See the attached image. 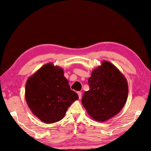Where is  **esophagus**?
<instances>
[{"label":"esophagus","mask_w":151,"mask_h":151,"mask_svg":"<svg viewBox=\"0 0 151 151\" xmlns=\"http://www.w3.org/2000/svg\"><path fill=\"white\" fill-rule=\"evenodd\" d=\"M77 93H78V97H79V99H81V97H82V93H81V91H78V92H77Z\"/></svg>","instance_id":"esophagus-1"}]
</instances>
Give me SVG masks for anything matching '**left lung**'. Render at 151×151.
Returning <instances> with one entry per match:
<instances>
[{"label": "left lung", "mask_w": 151, "mask_h": 151, "mask_svg": "<svg viewBox=\"0 0 151 151\" xmlns=\"http://www.w3.org/2000/svg\"><path fill=\"white\" fill-rule=\"evenodd\" d=\"M89 89L82 103L93 119L104 122L114 117L126 103L129 86L116 67L107 61L93 70L88 79Z\"/></svg>", "instance_id": "1"}]
</instances>
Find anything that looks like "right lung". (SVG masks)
Instances as JSON below:
<instances>
[{"label": "right lung", "mask_w": 151, "mask_h": 151, "mask_svg": "<svg viewBox=\"0 0 151 151\" xmlns=\"http://www.w3.org/2000/svg\"><path fill=\"white\" fill-rule=\"evenodd\" d=\"M62 67L47 63L28 78L25 99L33 114L45 123L62 120L67 109L78 99L70 89Z\"/></svg>", "instance_id": "right-lung-1"}]
</instances>
